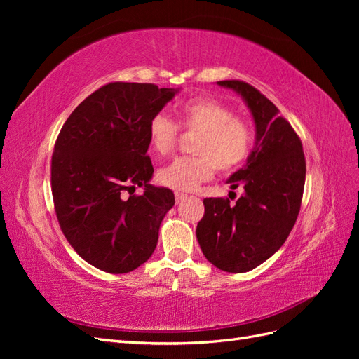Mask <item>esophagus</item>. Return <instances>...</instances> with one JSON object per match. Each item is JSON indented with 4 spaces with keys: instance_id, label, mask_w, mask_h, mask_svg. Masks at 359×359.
<instances>
[{
    "instance_id": "esophagus-1",
    "label": "esophagus",
    "mask_w": 359,
    "mask_h": 359,
    "mask_svg": "<svg viewBox=\"0 0 359 359\" xmlns=\"http://www.w3.org/2000/svg\"><path fill=\"white\" fill-rule=\"evenodd\" d=\"M187 198V194H184V193H180V191H175V201H177V203H180V202H182L184 199Z\"/></svg>"
}]
</instances>
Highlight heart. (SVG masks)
Wrapping results in <instances>:
<instances>
[{
    "instance_id": "heart-1",
    "label": "heart",
    "mask_w": 359,
    "mask_h": 359,
    "mask_svg": "<svg viewBox=\"0 0 359 359\" xmlns=\"http://www.w3.org/2000/svg\"><path fill=\"white\" fill-rule=\"evenodd\" d=\"M198 133L191 151L158 172V181L169 189L189 191L208 181L214 170L231 172L244 163L255 142V128L247 119L235 116L231 107L212 99H190L177 109V124L156 115L148 126V142L154 154L170 156L180 130Z\"/></svg>"
}]
</instances>
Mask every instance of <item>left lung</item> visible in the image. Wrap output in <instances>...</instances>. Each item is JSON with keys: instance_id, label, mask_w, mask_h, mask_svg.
Wrapping results in <instances>:
<instances>
[{"instance_id": "8db88e82", "label": "left lung", "mask_w": 359, "mask_h": 359, "mask_svg": "<svg viewBox=\"0 0 359 359\" xmlns=\"http://www.w3.org/2000/svg\"><path fill=\"white\" fill-rule=\"evenodd\" d=\"M241 94L256 124V147L245 166L227 180L244 194L231 205L224 198L203 199L196 236L210 262L227 273H247L285 244L298 219L306 157L301 139L276 104L244 81H220Z\"/></svg>"}]
</instances>
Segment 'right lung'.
Returning <instances> with one entry per match:
<instances>
[{
	"instance_id": "right-lung-1",
	"label": "right lung",
	"mask_w": 359,
	"mask_h": 359,
	"mask_svg": "<svg viewBox=\"0 0 359 359\" xmlns=\"http://www.w3.org/2000/svg\"><path fill=\"white\" fill-rule=\"evenodd\" d=\"M175 93L154 83H106L76 107L57 137L50 187L60 227L76 253L106 273L147 262L175 203L172 190L149 184L154 168L147 156L149 121ZM136 185L142 195L133 194Z\"/></svg>"
}]
</instances>
